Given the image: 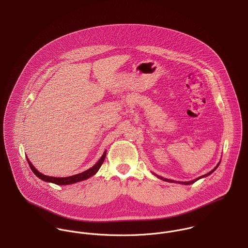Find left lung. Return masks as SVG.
<instances>
[{"mask_svg": "<svg viewBox=\"0 0 248 248\" xmlns=\"http://www.w3.org/2000/svg\"><path fill=\"white\" fill-rule=\"evenodd\" d=\"M221 162V161H220ZM220 162L216 165V167L213 169V170H211L210 172H208V173H206V174H204V175H201V176H199V177H197L196 179H194V180H191V181H186V182H183V181H181V182H179V181H177V183H179V184H183V185H191L192 183H194L195 181H197L198 179H200V178H202V177H206V176H208V175H210V173H212L213 171H215L217 168H218V166H219V164H220ZM156 175V174H155ZM158 178H160L161 180H163V181H167V182H176V181H173V180H171V179H167V178H164V177H161V176H159V175H156Z\"/></svg>", "mask_w": 248, "mask_h": 248, "instance_id": "obj_1", "label": "left lung"}]
</instances>
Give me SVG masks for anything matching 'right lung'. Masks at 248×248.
Wrapping results in <instances>:
<instances>
[{"label": "right lung", "instance_id": "add662e5", "mask_svg": "<svg viewBox=\"0 0 248 248\" xmlns=\"http://www.w3.org/2000/svg\"><path fill=\"white\" fill-rule=\"evenodd\" d=\"M106 155H107V151H105L103 155L101 156V158L97 161L95 165H93L92 168H90L89 170L87 171H83V172H80V173H77L75 175H72V176H68V177H53V176H48V175H45L39 171L33 166V164L30 162V160L27 158V161H28V164L31 168V170L33 171V172L38 176V178H40L41 180L43 181H46V182H51V183H55L57 185H69V184H74V183H77L79 181H82V180H86L88 178H90L91 176L94 175L96 172L98 171V170L100 169V167L102 166L105 158H106Z\"/></svg>", "mask_w": 248, "mask_h": 248}]
</instances>
